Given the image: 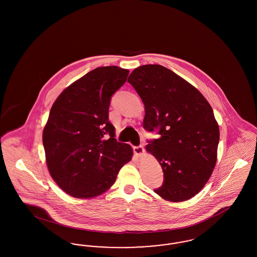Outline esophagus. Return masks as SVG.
Listing matches in <instances>:
<instances>
[{"mask_svg": "<svg viewBox=\"0 0 257 257\" xmlns=\"http://www.w3.org/2000/svg\"><path fill=\"white\" fill-rule=\"evenodd\" d=\"M133 150H134V153L138 156V157H140V156H142L143 154H144V152H145V148L142 147V146H139V147H133Z\"/></svg>", "mask_w": 257, "mask_h": 257, "instance_id": "obj_1", "label": "esophagus"}]
</instances>
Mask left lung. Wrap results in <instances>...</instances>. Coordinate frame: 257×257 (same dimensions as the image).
I'll return each mask as SVG.
<instances>
[{
  "mask_svg": "<svg viewBox=\"0 0 257 257\" xmlns=\"http://www.w3.org/2000/svg\"><path fill=\"white\" fill-rule=\"evenodd\" d=\"M128 82L144 102V128L160 135L147 146L164 172L163 185L154 192L170 201L190 199L217 162L220 130L210 104L195 86L159 64L136 68Z\"/></svg>",
  "mask_w": 257,
  "mask_h": 257,
  "instance_id": "obj_1",
  "label": "left lung"
}]
</instances>
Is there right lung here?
Instances as JSON below:
<instances>
[{
  "instance_id": "1",
  "label": "right lung",
  "mask_w": 257,
  "mask_h": 257,
  "mask_svg": "<svg viewBox=\"0 0 257 257\" xmlns=\"http://www.w3.org/2000/svg\"><path fill=\"white\" fill-rule=\"evenodd\" d=\"M128 74L118 66L97 67L66 87L51 108L42 136L46 163L54 181L71 196L104 193L132 159V147L116 141L109 121L110 99Z\"/></svg>"
}]
</instances>
